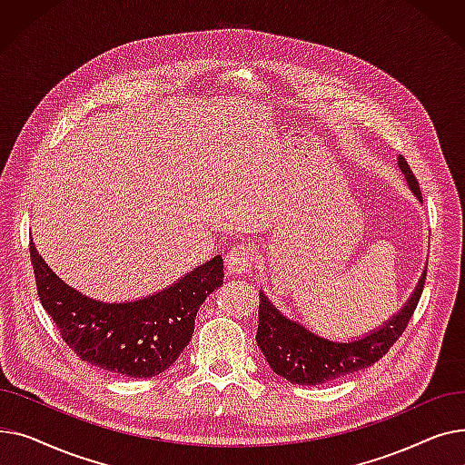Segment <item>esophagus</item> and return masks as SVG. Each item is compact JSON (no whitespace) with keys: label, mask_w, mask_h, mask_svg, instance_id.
<instances>
[{"label":"esophagus","mask_w":465,"mask_h":465,"mask_svg":"<svg viewBox=\"0 0 465 465\" xmlns=\"http://www.w3.org/2000/svg\"><path fill=\"white\" fill-rule=\"evenodd\" d=\"M226 267L232 275H242V273H251L254 267V254L251 252L249 247H232L226 254Z\"/></svg>","instance_id":"34e87169"}]
</instances>
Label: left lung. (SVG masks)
Returning <instances> with one entry per match:
<instances>
[{
    "label": "left lung",
    "mask_w": 465,
    "mask_h": 465,
    "mask_svg": "<svg viewBox=\"0 0 465 465\" xmlns=\"http://www.w3.org/2000/svg\"><path fill=\"white\" fill-rule=\"evenodd\" d=\"M398 163L411 190L422 202L419 181L411 171L407 160L400 156ZM424 282L426 272L398 314H394L377 331L351 341V343H337V341H328L311 333L300 322L286 319L265 298L263 292H260L256 343L262 349L267 363L272 365V370L292 384L316 386L343 379L351 373L370 368L390 351V347H394L419 305Z\"/></svg>",
    "instance_id": "8db88e82"
}]
</instances>
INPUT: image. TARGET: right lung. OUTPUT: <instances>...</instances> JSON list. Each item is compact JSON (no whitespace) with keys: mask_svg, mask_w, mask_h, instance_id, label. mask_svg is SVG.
<instances>
[{"mask_svg":"<svg viewBox=\"0 0 465 465\" xmlns=\"http://www.w3.org/2000/svg\"><path fill=\"white\" fill-rule=\"evenodd\" d=\"M30 254L37 294L65 345L104 371L149 379L173 363L193 333L200 305L223 284V256L195 267L163 292L130 303H102L67 286L45 263L34 242Z\"/></svg>","mask_w":465,"mask_h":465,"instance_id":"1","label":"right lung"}]
</instances>
